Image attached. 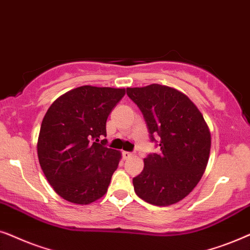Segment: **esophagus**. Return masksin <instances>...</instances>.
I'll use <instances>...</instances> for the list:
<instances>
[{
	"mask_svg": "<svg viewBox=\"0 0 250 250\" xmlns=\"http://www.w3.org/2000/svg\"><path fill=\"white\" fill-rule=\"evenodd\" d=\"M131 155H132V153H131V152H127V151H123V152H122V156H123V159H128V158H130Z\"/></svg>",
	"mask_w": 250,
	"mask_h": 250,
	"instance_id": "obj_1",
	"label": "esophagus"
}]
</instances>
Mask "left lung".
Segmentation results:
<instances>
[{
  "label": "left lung",
  "instance_id": "left-lung-1",
  "mask_svg": "<svg viewBox=\"0 0 250 250\" xmlns=\"http://www.w3.org/2000/svg\"><path fill=\"white\" fill-rule=\"evenodd\" d=\"M127 95L141 109L151 142L160 146L132 179L136 194L154 206L176 204L197 186L207 167L211 142L204 116L188 96L167 85L127 88Z\"/></svg>",
  "mask_w": 250,
  "mask_h": 250
}]
</instances>
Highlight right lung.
<instances>
[{
    "label": "right lung",
    "instance_id": "obj_1",
    "mask_svg": "<svg viewBox=\"0 0 250 250\" xmlns=\"http://www.w3.org/2000/svg\"><path fill=\"white\" fill-rule=\"evenodd\" d=\"M125 89L83 85L56 99L40 129L38 155L65 200L89 205L107 192L121 154L106 146V121Z\"/></svg>",
    "mask_w": 250,
    "mask_h": 250
}]
</instances>
